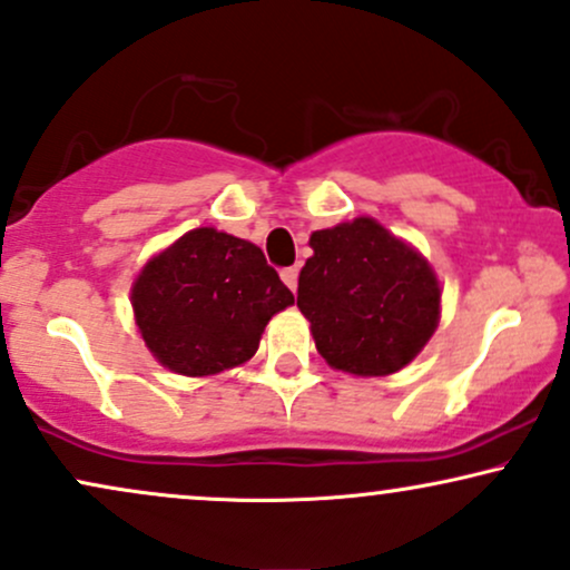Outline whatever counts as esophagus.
Returning a JSON list of instances; mask_svg holds the SVG:
<instances>
[{
  "mask_svg": "<svg viewBox=\"0 0 570 570\" xmlns=\"http://www.w3.org/2000/svg\"><path fill=\"white\" fill-rule=\"evenodd\" d=\"M283 283L291 287L293 293H296V287H298V266H287V269H283Z\"/></svg>",
  "mask_w": 570,
  "mask_h": 570,
  "instance_id": "esophagus-1",
  "label": "esophagus"
}]
</instances>
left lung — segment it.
<instances>
[{"mask_svg":"<svg viewBox=\"0 0 570 570\" xmlns=\"http://www.w3.org/2000/svg\"><path fill=\"white\" fill-rule=\"evenodd\" d=\"M308 245L298 308L322 360L362 377L406 367L439 327L433 266L370 216L312 232Z\"/></svg>","mask_w":570,"mask_h":570,"instance_id":"8db88e82","label":"left lung"}]
</instances>
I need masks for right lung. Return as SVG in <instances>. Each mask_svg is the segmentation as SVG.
Listing matches in <instances>:
<instances>
[{
    "instance_id": "add662e5",
    "label": "right lung",
    "mask_w": 570,
    "mask_h": 570,
    "mask_svg": "<svg viewBox=\"0 0 570 570\" xmlns=\"http://www.w3.org/2000/svg\"><path fill=\"white\" fill-rule=\"evenodd\" d=\"M293 301L258 245L214 227L181 235L131 285L145 346L164 367L187 377L248 362L266 322Z\"/></svg>"
}]
</instances>
